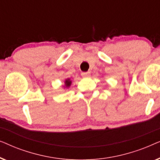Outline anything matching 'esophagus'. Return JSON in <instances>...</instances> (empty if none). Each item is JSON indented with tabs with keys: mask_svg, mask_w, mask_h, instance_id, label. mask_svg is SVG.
<instances>
[{
	"mask_svg": "<svg viewBox=\"0 0 160 160\" xmlns=\"http://www.w3.org/2000/svg\"><path fill=\"white\" fill-rule=\"evenodd\" d=\"M89 76H90V72H89V71L83 72V73H82V77H89Z\"/></svg>",
	"mask_w": 160,
	"mask_h": 160,
	"instance_id": "34e87169",
	"label": "esophagus"
}]
</instances>
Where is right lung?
Listing matches in <instances>:
<instances>
[{
    "label": "right lung",
    "mask_w": 160,
    "mask_h": 160,
    "mask_svg": "<svg viewBox=\"0 0 160 160\" xmlns=\"http://www.w3.org/2000/svg\"><path fill=\"white\" fill-rule=\"evenodd\" d=\"M65 86H66V87H70V85H71V81H70V79H67L66 81H65Z\"/></svg>",
    "instance_id": "right-lung-1"
}]
</instances>
